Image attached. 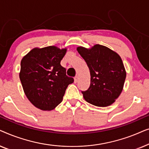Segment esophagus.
I'll list each match as a JSON object with an SVG mask.
<instances>
[{
    "label": "esophagus",
    "mask_w": 149,
    "mask_h": 149,
    "mask_svg": "<svg viewBox=\"0 0 149 149\" xmlns=\"http://www.w3.org/2000/svg\"><path fill=\"white\" fill-rule=\"evenodd\" d=\"M77 81H78V77L76 76L74 78V83H77Z\"/></svg>",
    "instance_id": "1"
}]
</instances>
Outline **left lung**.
Returning <instances> with one entry per match:
<instances>
[{
    "instance_id": "8db88e82",
    "label": "left lung",
    "mask_w": 149,
    "mask_h": 149,
    "mask_svg": "<svg viewBox=\"0 0 149 149\" xmlns=\"http://www.w3.org/2000/svg\"><path fill=\"white\" fill-rule=\"evenodd\" d=\"M77 49L90 72V86L87 90L81 91L84 99L96 107L111 105L121 94L126 77L121 57L100 45H95L90 49L79 47Z\"/></svg>"
}]
</instances>
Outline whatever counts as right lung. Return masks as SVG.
<instances>
[{
  "label": "right lung",
  "mask_w": 149,
  "mask_h": 149,
  "mask_svg": "<svg viewBox=\"0 0 149 149\" xmlns=\"http://www.w3.org/2000/svg\"><path fill=\"white\" fill-rule=\"evenodd\" d=\"M66 52V49L56 46L34 48L22 58L20 81L26 97L38 109H55L62 101L68 85L74 82L60 64Z\"/></svg>",
  "instance_id": "1"
}]
</instances>
